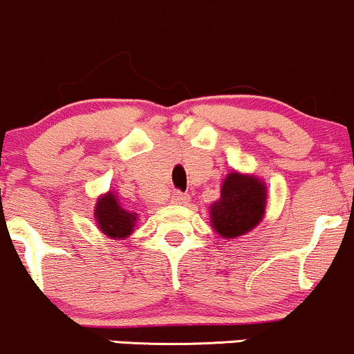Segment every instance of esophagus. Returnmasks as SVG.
<instances>
[{
  "instance_id": "1",
  "label": "esophagus",
  "mask_w": 354,
  "mask_h": 354,
  "mask_svg": "<svg viewBox=\"0 0 354 354\" xmlns=\"http://www.w3.org/2000/svg\"><path fill=\"white\" fill-rule=\"evenodd\" d=\"M188 201H189V196L183 195V193L180 192H174L173 196H171V203L173 205H188Z\"/></svg>"
}]
</instances>
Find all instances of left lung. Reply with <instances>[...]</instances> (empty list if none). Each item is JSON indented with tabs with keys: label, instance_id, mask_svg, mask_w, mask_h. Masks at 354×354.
<instances>
[{
	"label": "left lung",
	"instance_id": "left-lung-1",
	"mask_svg": "<svg viewBox=\"0 0 354 354\" xmlns=\"http://www.w3.org/2000/svg\"><path fill=\"white\" fill-rule=\"evenodd\" d=\"M267 207V185L257 174L230 171L220 198L209 205V223L223 240L242 239L262 221Z\"/></svg>",
	"mask_w": 354,
	"mask_h": 354
}]
</instances>
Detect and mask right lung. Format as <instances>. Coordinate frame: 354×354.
I'll return each mask as SVG.
<instances>
[{
    "label": "right lung",
    "instance_id": "right-lung-1",
    "mask_svg": "<svg viewBox=\"0 0 354 354\" xmlns=\"http://www.w3.org/2000/svg\"><path fill=\"white\" fill-rule=\"evenodd\" d=\"M94 218L100 234L109 236V239L124 240L133 235L136 230L134 227L136 221H138V213L124 208L115 192L109 189L107 193L97 198Z\"/></svg>",
    "mask_w": 354,
    "mask_h": 354
}]
</instances>
